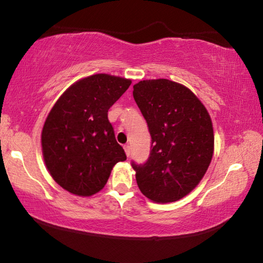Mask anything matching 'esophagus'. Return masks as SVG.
Instances as JSON below:
<instances>
[{
	"label": "esophagus",
	"mask_w": 263,
	"mask_h": 263,
	"mask_svg": "<svg viewBox=\"0 0 263 263\" xmlns=\"http://www.w3.org/2000/svg\"><path fill=\"white\" fill-rule=\"evenodd\" d=\"M124 149H125V153H126L127 157H130V155H131V146L125 145V146H124Z\"/></svg>",
	"instance_id": "obj_1"
}]
</instances>
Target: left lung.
<instances>
[{"label":"left lung","instance_id":"obj_1","mask_svg":"<svg viewBox=\"0 0 263 263\" xmlns=\"http://www.w3.org/2000/svg\"><path fill=\"white\" fill-rule=\"evenodd\" d=\"M133 97L152 138L147 161L131 163L138 186L153 202L179 201L201 182L211 162L210 115L190 89L167 79L138 82Z\"/></svg>","mask_w":263,"mask_h":263}]
</instances>
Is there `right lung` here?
<instances>
[{
  "mask_svg": "<svg viewBox=\"0 0 263 263\" xmlns=\"http://www.w3.org/2000/svg\"><path fill=\"white\" fill-rule=\"evenodd\" d=\"M131 80L95 74L72 84L48 114L42 132L46 167L58 184L78 196L103 189L112 167L126 160L108 110Z\"/></svg>",
  "mask_w": 263,
  "mask_h": 263,
  "instance_id": "obj_1",
  "label": "right lung"
}]
</instances>
